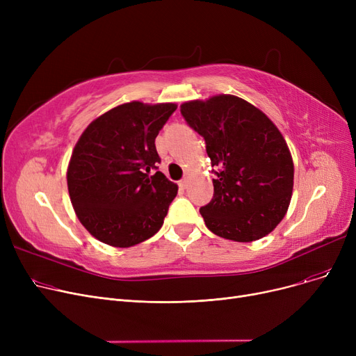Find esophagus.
Here are the masks:
<instances>
[{"label":"esophagus","mask_w":356,"mask_h":356,"mask_svg":"<svg viewBox=\"0 0 356 356\" xmlns=\"http://www.w3.org/2000/svg\"><path fill=\"white\" fill-rule=\"evenodd\" d=\"M180 188H183V189H186L188 188V184H189V177L188 176H184L181 180H180Z\"/></svg>","instance_id":"1"}]
</instances>
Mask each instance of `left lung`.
Returning <instances> with one entry per match:
<instances>
[{"label": "left lung", "instance_id": "left-lung-1", "mask_svg": "<svg viewBox=\"0 0 356 356\" xmlns=\"http://www.w3.org/2000/svg\"><path fill=\"white\" fill-rule=\"evenodd\" d=\"M186 122L207 143L213 197L200 215L215 235L251 242L268 235L284 218L294 165L284 137L245 99L216 95L180 105Z\"/></svg>", "mask_w": 356, "mask_h": 356}]
</instances>
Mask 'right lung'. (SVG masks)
Here are the masks:
<instances>
[{"instance_id":"right-lung-1","label":"right lung","mask_w":356,"mask_h":356,"mask_svg":"<svg viewBox=\"0 0 356 356\" xmlns=\"http://www.w3.org/2000/svg\"><path fill=\"white\" fill-rule=\"evenodd\" d=\"M176 108L118 105L92 121L74 145L66 175L70 202L82 225L104 244L128 248L161 228L177 184L159 172L154 141Z\"/></svg>"}]
</instances>
